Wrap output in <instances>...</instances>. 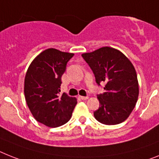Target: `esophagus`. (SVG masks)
Masks as SVG:
<instances>
[{
  "label": "esophagus",
  "mask_w": 159,
  "mask_h": 159,
  "mask_svg": "<svg viewBox=\"0 0 159 159\" xmlns=\"http://www.w3.org/2000/svg\"><path fill=\"white\" fill-rule=\"evenodd\" d=\"M79 98H81L82 100H86L89 98V97H87V96H79Z\"/></svg>",
  "instance_id": "1"
}]
</instances>
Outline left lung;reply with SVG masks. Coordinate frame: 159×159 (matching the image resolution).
Returning a JSON list of instances; mask_svg holds the SVG:
<instances>
[{"label": "left lung", "instance_id": "8db88e82", "mask_svg": "<svg viewBox=\"0 0 159 159\" xmlns=\"http://www.w3.org/2000/svg\"><path fill=\"white\" fill-rule=\"evenodd\" d=\"M91 68L96 82H104L105 92L98 94L99 108L94 118L103 125H114L124 122L135 107L139 95L136 69L120 51L111 47L82 54Z\"/></svg>", "mask_w": 159, "mask_h": 159}]
</instances>
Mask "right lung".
Returning a JSON list of instances; mask_svg holds the SVG:
<instances>
[{"instance_id":"right-lung-1","label":"right lung","mask_w":159,"mask_h":159,"mask_svg":"<svg viewBox=\"0 0 159 159\" xmlns=\"http://www.w3.org/2000/svg\"><path fill=\"white\" fill-rule=\"evenodd\" d=\"M73 53L48 48L34 58L26 71L24 94L26 104L38 122L50 128L70 120L77 98L61 94V77Z\"/></svg>"}]
</instances>
